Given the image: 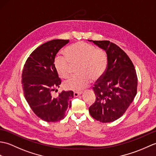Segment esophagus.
I'll list each match as a JSON object with an SVG mask.
<instances>
[{
	"label": "esophagus",
	"mask_w": 156,
	"mask_h": 156,
	"mask_svg": "<svg viewBox=\"0 0 156 156\" xmlns=\"http://www.w3.org/2000/svg\"><path fill=\"white\" fill-rule=\"evenodd\" d=\"M82 94V92H74V96L75 97H78V96H80Z\"/></svg>",
	"instance_id": "34e87169"
}]
</instances>
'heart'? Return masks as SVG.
Masks as SVG:
<instances>
[{"mask_svg":"<svg viewBox=\"0 0 156 156\" xmlns=\"http://www.w3.org/2000/svg\"><path fill=\"white\" fill-rule=\"evenodd\" d=\"M65 56H57L55 68L59 77L68 78L72 65L78 64L80 73L66 80L65 87L71 90H81L90 84L91 78L97 80L104 74L107 66V55L101 49L84 41L71 45L64 51Z\"/></svg>","mask_w":156,"mask_h":156,"instance_id":"b5f03b06","label":"heart"}]
</instances>
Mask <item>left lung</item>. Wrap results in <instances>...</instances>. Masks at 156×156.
<instances>
[{
  "mask_svg": "<svg viewBox=\"0 0 156 156\" xmlns=\"http://www.w3.org/2000/svg\"><path fill=\"white\" fill-rule=\"evenodd\" d=\"M107 55V68L93 87L96 101L89 113L96 120L111 122L120 118L137 94V77L133 63L117 45L108 41H93Z\"/></svg>",
  "mask_w": 156,
  "mask_h": 156,
  "instance_id": "obj_1",
  "label": "left lung"
}]
</instances>
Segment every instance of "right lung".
Listing matches in <instances>:
<instances>
[{"label":"right lung","mask_w":156,"mask_h":156,"mask_svg":"<svg viewBox=\"0 0 156 156\" xmlns=\"http://www.w3.org/2000/svg\"><path fill=\"white\" fill-rule=\"evenodd\" d=\"M68 42L54 39L42 44L31 53L23 68L21 82L26 101L34 113L46 122L62 120L72 106V91L63 90L58 97L51 94L61 84L55 68V57Z\"/></svg>","instance_id":"add662e5"}]
</instances>
